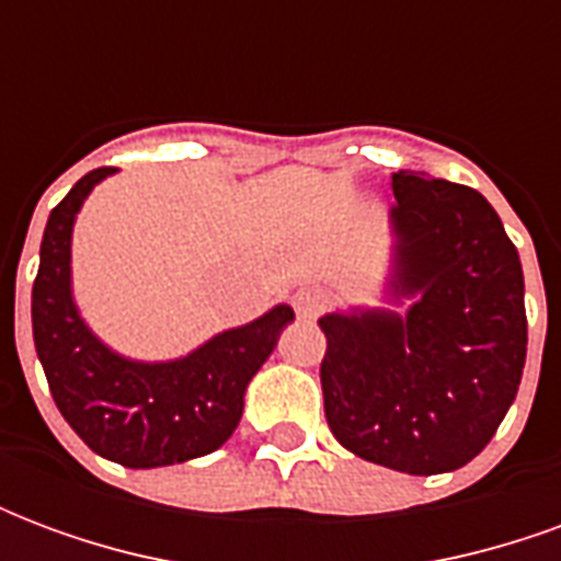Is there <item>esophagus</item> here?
<instances>
[{"instance_id":"34e87169","label":"esophagus","mask_w":561,"mask_h":561,"mask_svg":"<svg viewBox=\"0 0 561 561\" xmlns=\"http://www.w3.org/2000/svg\"><path fill=\"white\" fill-rule=\"evenodd\" d=\"M294 309H297V316L300 318H318L324 312V306H328V294L318 291V288H300V291L291 297Z\"/></svg>"}]
</instances>
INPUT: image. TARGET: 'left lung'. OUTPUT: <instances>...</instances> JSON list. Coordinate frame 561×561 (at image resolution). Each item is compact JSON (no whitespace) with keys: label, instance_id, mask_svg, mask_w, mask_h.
<instances>
[{"label":"left lung","instance_id":"left-lung-1","mask_svg":"<svg viewBox=\"0 0 561 561\" xmlns=\"http://www.w3.org/2000/svg\"><path fill=\"white\" fill-rule=\"evenodd\" d=\"M390 309L330 312L321 360L330 433L366 462L442 474L490 445L526 364L517 245L469 185L393 173Z\"/></svg>","mask_w":561,"mask_h":561}]
</instances>
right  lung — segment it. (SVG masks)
<instances>
[{"instance_id":"obj_1","label":"right lung","mask_w":561,"mask_h":561,"mask_svg":"<svg viewBox=\"0 0 561 561\" xmlns=\"http://www.w3.org/2000/svg\"><path fill=\"white\" fill-rule=\"evenodd\" d=\"M90 171L50 213L32 285V336L56 409L104 459L159 469L221 447L243 417L249 381L264 366L291 306H273L252 324L225 330L168 364H140L111 352L80 318L71 297V228L95 183Z\"/></svg>"}]
</instances>
